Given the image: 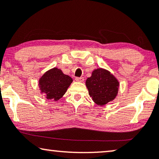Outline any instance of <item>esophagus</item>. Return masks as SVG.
<instances>
[{
  "mask_svg": "<svg viewBox=\"0 0 159 159\" xmlns=\"http://www.w3.org/2000/svg\"><path fill=\"white\" fill-rule=\"evenodd\" d=\"M75 80H76V81H77V82H82L84 81V77H76Z\"/></svg>",
  "mask_w": 159,
  "mask_h": 159,
  "instance_id": "34e87169",
  "label": "esophagus"
}]
</instances>
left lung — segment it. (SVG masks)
Returning <instances> with one entry per match:
<instances>
[{
  "mask_svg": "<svg viewBox=\"0 0 159 159\" xmlns=\"http://www.w3.org/2000/svg\"><path fill=\"white\" fill-rule=\"evenodd\" d=\"M85 84L90 96L98 106L111 102L118 95L119 80L107 69H94L91 77L86 80Z\"/></svg>",
  "mask_w": 159,
  "mask_h": 159,
  "instance_id": "1",
  "label": "left lung"
}]
</instances>
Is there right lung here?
Instances as JSON below:
<instances>
[{
    "label": "right lung",
    "mask_w": 159,
    "mask_h": 159,
    "mask_svg": "<svg viewBox=\"0 0 159 159\" xmlns=\"http://www.w3.org/2000/svg\"><path fill=\"white\" fill-rule=\"evenodd\" d=\"M73 80L64 75L61 69L54 67L43 74L39 79V88L41 94H44L48 100L57 101L61 98Z\"/></svg>",
    "instance_id": "obj_1"
}]
</instances>
